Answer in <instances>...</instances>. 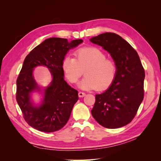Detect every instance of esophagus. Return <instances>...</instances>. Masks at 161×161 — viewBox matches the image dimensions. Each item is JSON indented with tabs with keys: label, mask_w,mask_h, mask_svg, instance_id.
Wrapping results in <instances>:
<instances>
[{
	"label": "esophagus",
	"mask_w": 161,
	"mask_h": 161,
	"mask_svg": "<svg viewBox=\"0 0 161 161\" xmlns=\"http://www.w3.org/2000/svg\"><path fill=\"white\" fill-rule=\"evenodd\" d=\"M85 96V93L83 92H79V97H83Z\"/></svg>",
	"instance_id": "34e87169"
}]
</instances>
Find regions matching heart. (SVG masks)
<instances>
[{
    "label": "heart",
    "mask_w": 161,
    "mask_h": 161,
    "mask_svg": "<svg viewBox=\"0 0 161 161\" xmlns=\"http://www.w3.org/2000/svg\"><path fill=\"white\" fill-rule=\"evenodd\" d=\"M76 58L66 56L62 69L71 83H76L83 75L85 77L79 84L83 90H105L111 85L117 74V66L105 53L95 47L80 48L75 52Z\"/></svg>",
    "instance_id": "heart-1"
}]
</instances>
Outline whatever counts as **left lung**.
<instances>
[{
  "instance_id": "1",
  "label": "left lung",
  "mask_w": 161,
  "mask_h": 161,
  "mask_svg": "<svg viewBox=\"0 0 161 161\" xmlns=\"http://www.w3.org/2000/svg\"><path fill=\"white\" fill-rule=\"evenodd\" d=\"M90 41L108 51L117 66L113 83L96 95L92 115L105 128L123 127L132 121L143 101L144 69L137 52L118 34L104 33Z\"/></svg>"
}]
</instances>
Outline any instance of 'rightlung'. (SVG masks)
Returning <instances> with one entry per match:
<instances>
[{"mask_svg": "<svg viewBox=\"0 0 161 161\" xmlns=\"http://www.w3.org/2000/svg\"><path fill=\"white\" fill-rule=\"evenodd\" d=\"M82 40L46 39L26 56L17 80L16 99L26 122L39 131L53 132L69 121L73 106L79 99L78 91L64 80L62 62L69 50L79 46ZM46 66L53 76L49 86L44 90L41 104L36 106L31 99L33 91H41L32 76L34 68Z\"/></svg>", "mask_w": 161, "mask_h": 161, "instance_id": "1", "label": "right lung"}]
</instances>
